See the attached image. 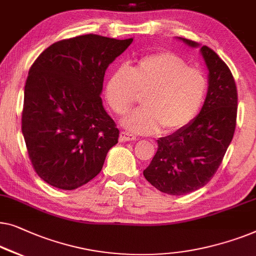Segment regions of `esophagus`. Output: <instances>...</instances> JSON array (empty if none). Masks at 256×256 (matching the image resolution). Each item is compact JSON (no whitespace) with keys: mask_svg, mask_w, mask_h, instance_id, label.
<instances>
[{"mask_svg":"<svg viewBox=\"0 0 256 256\" xmlns=\"http://www.w3.org/2000/svg\"><path fill=\"white\" fill-rule=\"evenodd\" d=\"M136 136L131 134V133L128 132H125V131H122L120 134V140L122 142H131V140H134Z\"/></svg>","mask_w":256,"mask_h":256,"instance_id":"34e87169","label":"esophagus"}]
</instances>
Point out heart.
I'll return each instance as SVG.
<instances>
[{"mask_svg":"<svg viewBox=\"0 0 256 256\" xmlns=\"http://www.w3.org/2000/svg\"><path fill=\"white\" fill-rule=\"evenodd\" d=\"M204 72L188 66L172 52H156L136 61L132 70L122 66L106 84L111 109L124 114L142 95V108L124 117L123 125L140 134L174 132L186 126L200 112L206 94Z\"/></svg>","mask_w":256,"mask_h":256,"instance_id":"b5f03b06","label":"heart"}]
</instances>
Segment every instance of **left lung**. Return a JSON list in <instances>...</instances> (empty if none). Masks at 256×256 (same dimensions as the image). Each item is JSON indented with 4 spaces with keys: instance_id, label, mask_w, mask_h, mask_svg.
I'll return each instance as SVG.
<instances>
[{
    "instance_id": "8db88e82",
    "label": "left lung",
    "mask_w": 256,
    "mask_h": 256,
    "mask_svg": "<svg viewBox=\"0 0 256 256\" xmlns=\"http://www.w3.org/2000/svg\"><path fill=\"white\" fill-rule=\"evenodd\" d=\"M200 48L208 70V87L200 114L183 128L158 140V150L144 176L164 194L181 196L210 181L232 142L236 124L238 92L224 61L208 46L180 38Z\"/></svg>"
}]
</instances>
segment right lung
I'll use <instances>...</instances> for the list:
<instances>
[{
    "label": "right lung",
    "mask_w": 256,
    "mask_h": 256,
    "mask_svg": "<svg viewBox=\"0 0 256 256\" xmlns=\"http://www.w3.org/2000/svg\"><path fill=\"white\" fill-rule=\"evenodd\" d=\"M132 42L97 34L64 39L31 66L22 132L36 172L50 186L74 190L102 170L120 136L100 98L104 75Z\"/></svg>",
    "instance_id": "add662e5"
}]
</instances>
